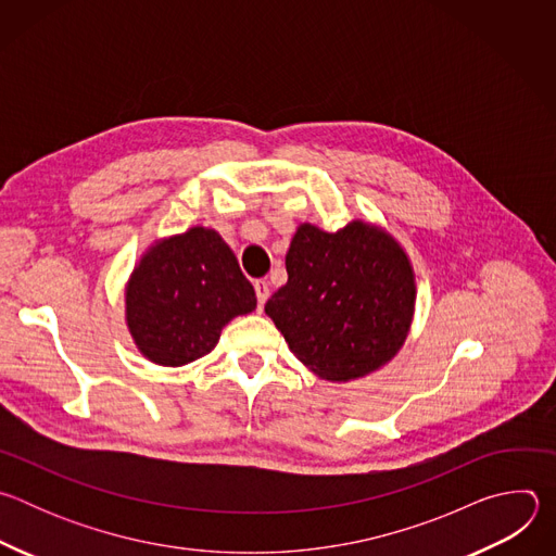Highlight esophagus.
<instances>
[{"label":"esophagus","mask_w":556,"mask_h":556,"mask_svg":"<svg viewBox=\"0 0 556 556\" xmlns=\"http://www.w3.org/2000/svg\"><path fill=\"white\" fill-rule=\"evenodd\" d=\"M255 294H257V307H260V309H264V303H266V301H268V296H270L268 281L257 279V281H255Z\"/></svg>","instance_id":"esophagus-1"}]
</instances>
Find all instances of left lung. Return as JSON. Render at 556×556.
<instances>
[{"label": "left lung", "mask_w": 556, "mask_h": 556, "mask_svg": "<svg viewBox=\"0 0 556 556\" xmlns=\"http://www.w3.org/2000/svg\"><path fill=\"white\" fill-rule=\"evenodd\" d=\"M286 270L288 283L264 309L312 374L348 382L401 352L414 321L416 275L405 249L382 226L352 219L328 232L303 222Z\"/></svg>", "instance_id": "1"}]
</instances>
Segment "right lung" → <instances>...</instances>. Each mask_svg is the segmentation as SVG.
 <instances>
[{"mask_svg":"<svg viewBox=\"0 0 556 556\" xmlns=\"http://www.w3.org/2000/svg\"><path fill=\"white\" fill-rule=\"evenodd\" d=\"M257 307L222 235L193 226L155 240L125 283V324L138 352L163 367L206 356L222 328Z\"/></svg>","mask_w":556,"mask_h":556,"instance_id":"1","label":"right lung"}]
</instances>
